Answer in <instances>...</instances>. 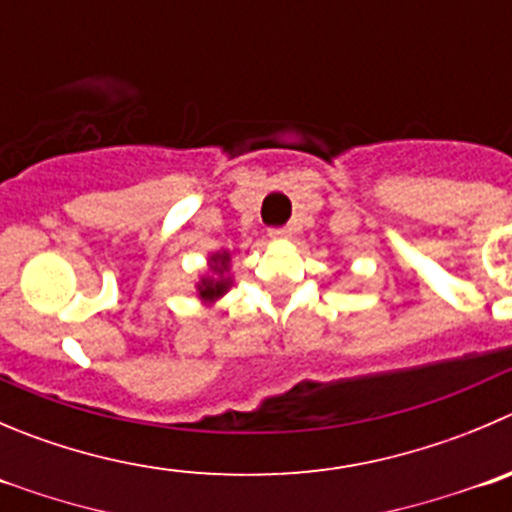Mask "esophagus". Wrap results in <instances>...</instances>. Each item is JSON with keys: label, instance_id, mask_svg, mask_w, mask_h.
<instances>
[{"label": "esophagus", "instance_id": "esophagus-1", "mask_svg": "<svg viewBox=\"0 0 512 512\" xmlns=\"http://www.w3.org/2000/svg\"><path fill=\"white\" fill-rule=\"evenodd\" d=\"M269 236L274 238V241H284V238H291V228H289V226L269 228Z\"/></svg>", "mask_w": 512, "mask_h": 512}]
</instances>
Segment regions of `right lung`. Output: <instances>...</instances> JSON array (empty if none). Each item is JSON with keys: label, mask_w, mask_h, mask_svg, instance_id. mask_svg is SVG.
I'll return each instance as SVG.
<instances>
[{"label": "right lung", "mask_w": 512, "mask_h": 512, "mask_svg": "<svg viewBox=\"0 0 512 512\" xmlns=\"http://www.w3.org/2000/svg\"><path fill=\"white\" fill-rule=\"evenodd\" d=\"M213 261V276H208V279H201V284H198V294H201L203 301H213L218 299V296L226 294V289L231 286V279H226V271H228V261H231V256L228 253H216V256H211Z\"/></svg>", "instance_id": "1"}]
</instances>
